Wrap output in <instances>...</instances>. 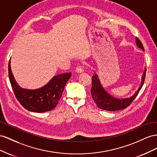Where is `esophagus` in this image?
<instances>
[{
    "mask_svg": "<svg viewBox=\"0 0 157 157\" xmlns=\"http://www.w3.org/2000/svg\"><path fill=\"white\" fill-rule=\"evenodd\" d=\"M75 71H77L78 73H82V72H83L84 70H83V68L82 66H78V67H77V68H76Z\"/></svg>",
    "mask_w": 157,
    "mask_h": 157,
    "instance_id": "esophagus-1",
    "label": "esophagus"
}]
</instances>
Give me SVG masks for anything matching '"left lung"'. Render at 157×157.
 I'll list each match as a JSON object with an SVG mask.
<instances>
[{"label": "left lung", "mask_w": 157, "mask_h": 157, "mask_svg": "<svg viewBox=\"0 0 157 157\" xmlns=\"http://www.w3.org/2000/svg\"><path fill=\"white\" fill-rule=\"evenodd\" d=\"M136 43L139 48H140L144 51V47L143 46L142 43L137 37L136 39ZM146 70H147L145 68L144 72H143L141 77L140 86L137 89V90L135 92V93L130 97L121 98H116L106 91L104 87L101 85L100 79L98 77V75L95 73V74L92 77V87L91 90L93 99L95 101L98 108L105 110L115 111L126 109L135 99V98L137 97L139 92H140L141 87H143V83H144L145 82Z\"/></svg>", "instance_id": "8db88e82"}]
</instances>
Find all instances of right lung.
I'll return each mask as SVG.
<instances>
[{
    "label": "right lung",
    "mask_w": 157,
    "mask_h": 157,
    "mask_svg": "<svg viewBox=\"0 0 157 157\" xmlns=\"http://www.w3.org/2000/svg\"><path fill=\"white\" fill-rule=\"evenodd\" d=\"M8 75L16 98L24 108L33 113H44L55 109L61 98L71 73L55 75L44 86L36 89L21 87L12 72L10 60L8 63Z\"/></svg>",
    "instance_id": "add662e5"
}]
</instances>
